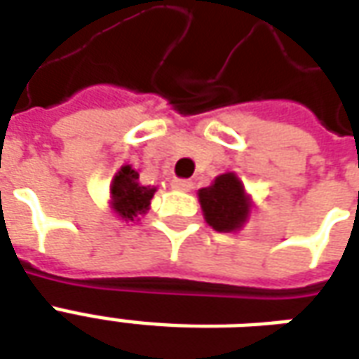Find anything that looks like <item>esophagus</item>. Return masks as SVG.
I'll list each match as a JSON object with an SVG mask.
<instances>
[{
	"label": "esophagus",
	"instance_id": "obj_1",
	"mask_svg": "<svg viewBox=\"0 0 359 359\" xmlns=\"http://www.w3.org/2000/svg\"><path fill=\"white\" fill-rule=\"evenodd\" d=\"M171 187L175 190H182V192H188L190 188H192V182L187 179H172L171 180Z\"/></svg>",
	"mask_w": 359,
	"mask_h": 359
}]
</instances>
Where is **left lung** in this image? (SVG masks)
<instances>
[{"mask_svg": "<svg viewBox=\"0 0 359 359\" xmlns=\"http://www.w3.org/2000/svg\"><path fill=\"white\" fill-rule=\"evenodd\" d=\"M198 194H200L205 221L215 231L221 233L234 231L248 217V198L244 194L242 182L233 172L217 177L210 188H202Z\"/></svg>", "mask_w": 359, "mask_h": 359, "instance_id": "obj_1", "label": "left lung"}]
</instances>
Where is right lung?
<instances>
[{"instance_id": "add662e5", "label": "right lung", "mask_w": 359, "mask_h": 359, "mask_svg": "<svg viewBox=\"0 0 359 359\" xmlns=\"http://www.w3.org/2000/svg\"><path fill=\"white\" fill-rule=\"evenodd\" d=\"M156 194V188L142 187L138 182V172L130 165L121 167V171L115 175L111 184V198L113 208L118 213V217L125 221H134L138 213L148 210L149 200Z\"/></svg>"}]
</instances>
